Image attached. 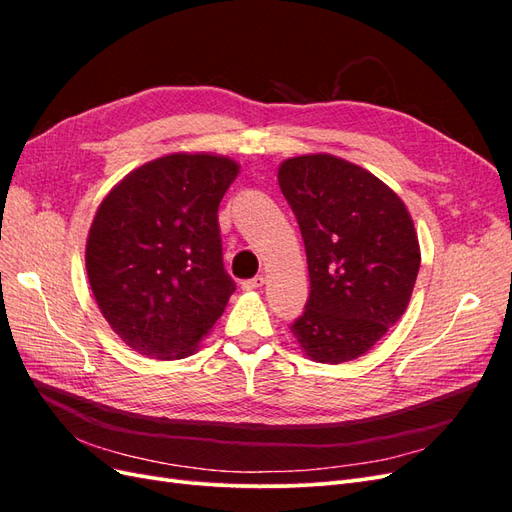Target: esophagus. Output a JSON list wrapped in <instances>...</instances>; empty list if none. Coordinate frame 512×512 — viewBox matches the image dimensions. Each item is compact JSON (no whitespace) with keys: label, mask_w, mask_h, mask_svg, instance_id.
<instances>
[{"label":"esophagus","mask_w":512,"mask_h":512,"mask_svg":"<svg viewBox=\"0 0 512 512\" xmlns=\"http://www.w3.org/2000/svg\"><path fill=\"white\" fill-rule=\"evenodd\" d=\"M262 286H265V277H262V275H256V277H252V280L241 282L243 290H258Z\"/></svg>","instance_id":"esophagus-1"}]
</instances>
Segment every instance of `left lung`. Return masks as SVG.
<instances>
[{
	"label": "left lung",
	"instance_id": "left-lung-1",
	"mask_svg": "<svg viewBox=\"0 0 512 512\" xmlns=\"http://www.w3.org/2000/svg\"><path fill=\"white\" fill-rule=\"evenodd\" d=\"M277 181L299 222L309 299L292 335L316 363L359 359L404 316L421 267L401 198L329 153L282 162Z\"/></svg>",
	"mask_w": 512,
	"mask_h": 512
}]
</instances>
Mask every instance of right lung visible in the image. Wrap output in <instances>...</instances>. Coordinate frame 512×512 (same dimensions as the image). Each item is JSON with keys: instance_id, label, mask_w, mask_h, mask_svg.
<instances>
[{"instance_id": "obj_1", "label": "right lung", "mask_w": 512, "mask_h": 512, "mask_svg": "<svg viewBox=\"0 0 512 512\" xmlns=\"http://www.w3.org/2000/svg\"><path fill=\"white\" fill-rule=\"evenodd\" d=\"M239 164L170 153L108 192L91 222L85 265L106 322L151 359L190 356L235 292L218 209Z\"/></svg>"}]
</instances>
